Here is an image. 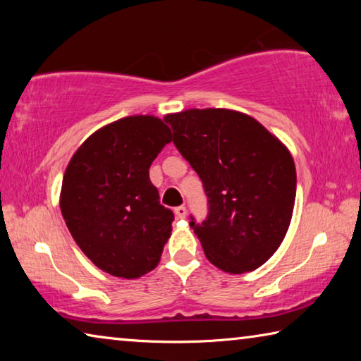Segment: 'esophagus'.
<instances>
[{
	"instance_id": "1",
	"label": "esophagus",
	"mask_w": 361,
	"mask_h": 361,
	"mask_svg": "<svg viewBox=\"0 0 361 361\" xmlns=\"http://www.w3.org/2000/svg\"><path fill=\"white\" fill-rule=\"evenodd\" d=\"M175 215L178 216V218H185V216H186V207H185V205L176 207V209H175Z\"/></svg>"
}]
</instances>
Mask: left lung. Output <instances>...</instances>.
<instances>
[{
	"label": "left lung",
	"instance_id": "8db88e82",
	"mask_svg": "<svg viewBox=\"0 0 361 361\" xmlns=\"http://www.w3.org/2000/svg\"><path fill=\"white\" fill-rule=\"evenodd\" d=\"M173 145L202 180L209 216L191 228L213 266L259 267L277 252L296 199L295 161L252 116L224 108L167 114Z\"/></svg>",
	"mask_w": 361,
	"mask_h": 361
}]
</instances>
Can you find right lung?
<instances>
[{
	"instance_id": "obj_1",
	"label": "right lung",
	"mask_w": 361,
	"mask_h": 361,
	"mask_svg": "<svg viewBox=\"0 0 361 361\" xmlns=\"http://www.w3.org/2000/svg\"><path fill=\"white\" fill-rule=\"evenodd\" d=\"M172 142L156 116H129L94 132L65 170L60 210L78 247L114 277L138 279L161 259L173 213L159 202L151 162Z\"/></svg>"
}]
</instances>
